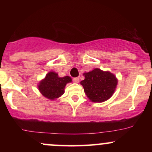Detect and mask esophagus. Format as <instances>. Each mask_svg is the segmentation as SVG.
Masks as SVG:
<instances>
[{"label":"esophagus","mask_w":152,"mask_h":152,"mask_svg":"<svg viewBox=\"0 0 152 152\" xmlns=\"http://www.w3.org/2000/svg\"><path fill=\"white\" fill-rule=\"evenodd\" d=\"M73 81H74V82H75V83H78V82L79 81V78L78 77L74 78H73Z\"/></svg>","instance_id":"obj_1"}]
</instances>
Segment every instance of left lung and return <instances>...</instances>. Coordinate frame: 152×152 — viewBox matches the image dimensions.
<instances>
[{
    "label": "left lung",
    "instance_id": "1",
    "mask_svg": "<svg viewBox=\"0 0 152 152\" xmlns=\"http://www.w3.org/2000/svg\"><path fill=\"white\" fill-rule=\"evenodd\" d=\"M85 79L81 81L88 98L93 102H104L114 94L117 79L109 71L94 69L83 74Z\"/></svg>",
    "mask_w": 152,
    "mask_h": 152
}]
</instances>
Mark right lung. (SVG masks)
<instances>
[{
    "instance_id": "right-lung-1",
    "label": "right lung",
    "mask_w": 152,
    "mask_h": 152,
    "mask_svg": "<svg viewBox=\"0 0 152 152\" xmlns=\"http://www.w3.org/2000/svg\"><path fill=\"white\" fill-rule=\"evenodd\" d=\"M69 82H71V78L69 76L59 77L56 73L49 72L46 78L40 82L38 89L45 97L53 100L64 93V88L66 83Z\"/></svg>"
}]
</instances>
